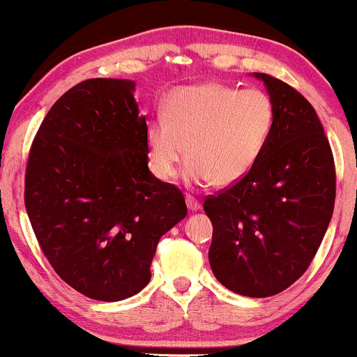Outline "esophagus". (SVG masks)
Instances as JSON below:
<instances>
[{
	"label": "esophagus",
	"mask_w": 357,
	"mask_h": 357,
	"mask_svg": "<svg viewBox=\"0 0 357 357\" xmlns=\"http://www.w3.org/2000/svg\"><path fill=\"white\" fill-rule=\"evenodd\" d=\"M185 203H187V208H189L190 211H197L201 208L199 201H197L196 197H192V196H187L185 197Z\"/></svg>",
	"instance_id": "esophagus-1"
}]
</instances>
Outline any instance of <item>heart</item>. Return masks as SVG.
<instances>
[{
    "instance_id": "obj_1",
    "label": "heart",
    "mask_w": 357,
    "mask_h": 357,
    "mask_svg": "<svg viewBox=\"0 0 357 357\" xmlns=\"http://www.w3.org/2000/svg\"><path fill=\"white\" fill-rule=\"evenodd\" d=\"M274 125V104L257 88L224 83L180 86L146 128L149 168L160 180L177 175L183 156L192 183L229 187L245 178Z\"/></svg>"
}]
</instances>
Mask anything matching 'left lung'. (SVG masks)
Segmentation results:
<instances>
[{"label": "left lung", "instance_id": "8db88e82", "mask_svg": "<svg viewBox=\"0 0 357 357\" xmlns=\"http://www.w3.org/2000/svg\"><path fill=\"white\" fill-rule=\"evenodd\" d=\"M274 104V125L245 178L204 199L213 225L215 278L238 295L273 297L312 262L335 206L330 142L305 97L278 77L255 73Z\"/></svg>", "mask_w": 357, "mask_h": 357}]
</instances>
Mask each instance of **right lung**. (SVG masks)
Listing matches in <instances>:
<instances>
[{"label": "right lung", "mask_w": 357, "mask_h": 357, "mask_svg": "<svg viewBox=\"0 0 357 357\" xmlns=\"http://www.w3.org/2000/svg\"><path fill=\"white\" fill-rule=\"evenodd\" d=\"M130 79L93 77L52 105L31 146L26 210L55 273L84 297L118 302L151 280L160 238L187 215L151 174L146 116Z\"/></svg>", "instance_id": "add662e5"}]
</instances>
